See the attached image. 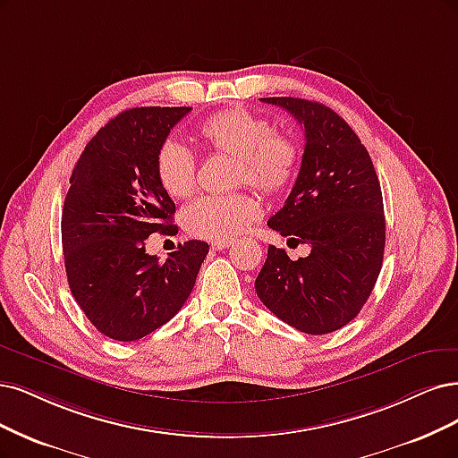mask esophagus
Here are the masks:
<instances>
[{"label":"esophagus","instance_id":"esophagus-1","mask_svg":"<svg viewBox=\"0 0 458 458\" xmlns=\"http://www.w3.org/2000/svg\"><path fill=\"white\" fill-rule=\"evenodd\" d=\"M233 244V241H225V242H212L210 244V248L212 250H225V248H229Z\"/></svg>","mask_w":458,"mask_h":458}]
</instances>
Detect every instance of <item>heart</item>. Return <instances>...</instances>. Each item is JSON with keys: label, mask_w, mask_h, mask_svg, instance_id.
I'll list each match as a JSON object with an SVG mask.
<instances>
[{"label": "heart", "mask_w": 458, "mask_h": 458, "mask_svg": "<svg viewBox=\"0 0 458 458\" xmlns=\"http://www.w3.org/2000/svg\"><path fill=\"white\" fill-rule=\"evenodd\" d=\"M204 146L234 161L233 185H250L267 197L282 195L293 183L301 148L273 123L246 107H229L210 115L199 127ZM157 178L172 199H187L197 189V161L183 144L168 140L157 151ZM254 195L233 193L204 197L183 210L182 222L197 239L225 242L241 234L259 217Z\"/></svg>", "instance_id": "obj_1"}]
</instances>
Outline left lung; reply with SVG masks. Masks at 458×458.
Wrapping results in <instances>:
<instances>
[{"mask_svg":"<svg viewBox=\"0 0 458 458\" xmlns=\"http://www.w3.org/2000/svg\"><path fill=\"white\" fill-rule=\"evenodd\" d=\"M305 127L301 168L284 207L267 222L310 254L292 261L269 246L256 292L295 329L331 334L366 305L385 254V214L371 157L343 117L303 98H261Z\"/></svg>","mask_w":458,"mask_h":458,"instance_id":"8db88e82","label":"left lung"}]
</instances>
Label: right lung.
<instances>
[{"instance_id":"1","label":"right lung","mask_w":458,"mask_h":458,"mask_svg":"<svg viewBox=\"0 0 458 458\" xmlns=\"http://www.w3.org/2000/svg\"><path fill=\"white\" fill-rule=\"evenodd\" d=\"M191 107H132L87 144L62 210L70 290L100 334L136 341L166 324L191 293L208 244L189 241L165 263L146 251L172 233L176 204L157 178V151Z\"/></svg>"}]
</instances>
